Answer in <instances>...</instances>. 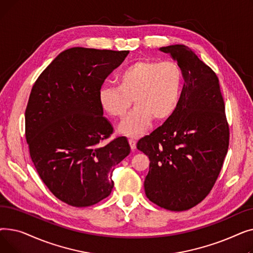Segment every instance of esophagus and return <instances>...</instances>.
Wrapping results in <instances>:
<instances>
[{
    "instance_id": "1",
    "label": "esophagus",
    "mask_w": 253,
    "mask_h": 253,
    "mask_svg": "<svg viewBox=\"0 0 253 253\" xmlns=\"http://www.w3.org/2000/svg\"><path fill=\"white\" fill-rule=\"evenodd\" d=\"M129 144H130V148L132 151H134L136 149V141L133 138L129 139Z\"/></svg>"
}]
</instances>
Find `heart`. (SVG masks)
Listing matches in <instances>:
<instances>
[{"label": "heart", "mask_w": 253, "mask_h": 253, "mask_svg": "<svg viewBox=\"0 0 253 253\" xmlns=\"http://www.w3.org/2000/svg\"><path fill=\"white\" fill-rule=\"evenodd\" d=\"M181 83V70L175 62L137 60L118 74L117 86L104 84L100 88L98 102L106 115L120 119L134 100V109L118 129L126 135L139 136L148 129L153 118L162 121L173 114Z\"/></svg>", "instance_id": "1"}]
</instances>
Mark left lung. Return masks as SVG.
<instances>
[{
  "instance_id": "obj_1",
  "label": "left lung",
  "mask_w": 253,
  "mask_h": 253,
  "mask_svg": "<svg viewBox=\"0 0 253 253\" xmlns=\"http://www.w3.org/2000/svg\"><path fill=\"white\" fill-rule=\"evenodd\" d=\"M177 61L184 84L175 111L136 148L150 159L148 199L183 211L208 196L228 153L230 129L216 74L187 46L160 48Z\"/></svg>"
}]
</instances>
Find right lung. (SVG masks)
I'll list each match as a JSON object with an SVG mask.
<instances>
[{
  "label": "right lung",
  "mask_w": 253,
  "mask_h": 253,
  "mask_svg": "<svg viewBox=\"0 0 253 253\" xmlns=\"http://www.w3.org/2000/svg\"><path fill=\"white\" fill-rule=\"evenodd\" d=\"M129 51L74 47L39 76L25 110V137L39 176L60 201L87 207L108 197L113 171L130 153L124 136L100 143L114 128L98 92Z\"/></svg>",
  "instance_id": "obj_1"
}]
</instances>
